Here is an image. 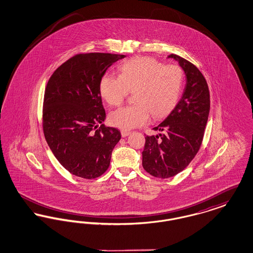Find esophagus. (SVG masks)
<instances>
[{
	"label": "esophagus",
	"mask_w": 253,
	"mask_h": 253,
	"mask_svg": "<svg viewBox=\"0 0 253 253\" xmlns=\"http://www.w3.org/2000/svg\"><path fill=\"white\" fill-rule=\"evenodd\" d=\"M121 136L122 137H125V136H127L129 133H130V132H128V131H125V130H121Z\"/></svg>",
	"instance_id": "1"
}]
</instances>
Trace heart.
I'll use <instances>...</instances> for the list:
<instances>
[{"label":"heart","instance_id":"obj_1","mask_svg":"<svg viewBox=\"0 0 253 253\" xmlns=\"http://www.w3.org/2000/svg\"><path fill=\"white\" fill-rule=\"evenodd\" d=\"M184 74L177 64L163 65L158 60L137 57L121 66L120 77L105 74L99 83V93L110 106L117 107L132 92L133 104L119 109L110 122L123 130L146 124L152 115L159 119L173 108L180 96Z\"/></svg>","mask_w":253,"mask_h":253}]
</instances>
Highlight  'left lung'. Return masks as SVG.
I'll use <instances>...</instances> for the list:
<instances>
[{
	"instance_id": "8db88e82",
	"label": "left lung",
	"mask_w": 253,
	"mask_h": 253,
	"mask_svg": "<svg viewBox=\"0 0 253 253\" xmlns=\"http://www.w3.org/2000/svg\"><path fill=\"white\" fill-rule=\"evenodd\" d=\"M186 74L187 84L180 100L168 117L145 134L142 166L151 175L169 178L186 168L198 153L210 113V91L199 69L180 56L170 54Z\"/></svg>"
}]
</instances>
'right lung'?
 <instances>
[{
	"instance_id": "obj_1",
	"label": "right lung",
	"mask_w": 253,
	"mask_h": 253,
	"mask_svg": "<svg viewBox=\"0 0 253 253\" xmlns=\"http://www.w3.org/2000/svg\"><path fill=\"white\" fill-rule=\"evenodd\" d=\"M125 55L77 54L59 66L44 91L42 130L52 153L76 176L94 179L110 165L121 132L104 124L99 83L109 67Z\"/></svg>"
}]
</instances>
